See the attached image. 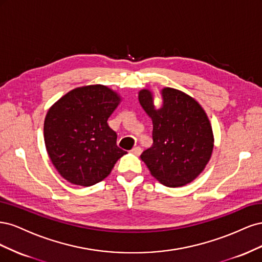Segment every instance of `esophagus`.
Segmentation results:
<instances>
[{"label": "esophagus", "instance_id": "obj_1", "mask_svg": "<svg viewBox=\"0 0 262 262\" xmlns=\"http://www.w3.org/2000/svg\"><path fill=\"white\" fill-rule=\"evenodd\" d=\"M141 152H142V149L140 146H136L131 149V153H133L134 155H140Z\"/></svg>", "mask_w": 262, "mask_h": 262}]
</instances>
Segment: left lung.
<instances>
[{
    "mask_svg": "<svg viewBox=\"0 0 262 262\" xmlns=\"http://www.w3.org/2000/svg\"><path fill=\"white\" fill-rule=\"evenodd\" d=\"M163 107L155 109L148 90L139 101L153 122V145L141 154L154 178L164 186L182 187L195 179L210 161L214 138L209 118L194 98L165 87Z\"/></svg>",
    "mask_w": 262,
    "mask_h": 262,
    "instance_id": "obj_1",
    "label": "left lung"
}]
</instances>
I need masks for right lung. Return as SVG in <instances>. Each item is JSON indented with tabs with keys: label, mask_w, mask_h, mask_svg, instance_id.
<instances>
[{
	"label": "right lung",
	"mask_w": 262,
	"mask_h": 262,
	"mask_svg": "<svg viewBox=\"0 0 262 262\" xmlns=\"http://www.w3.org/2000/svg\"><path fill=\"white\" fill-rule=\"evenodd\" d=\"M120 100L107 86L89 85L69 92L47 113V152L71 184L89 187L104 180L126 153L117 146V133L107 122Z\"/></svg>",
	"instance_id": "1"
}]
</instances>
